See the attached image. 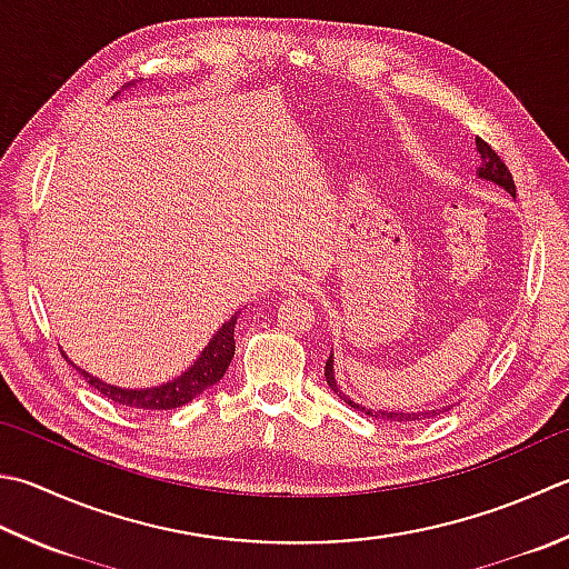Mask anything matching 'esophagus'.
Here are the masks:
<instances>
[{"label": "esophagus", "instance_id": "esophagus-1", "mask_svg": "<svg viewBox=\"0 0 569 569\" xmlns=\"http://www.w3.org/2000/svg\"><path fill=\"white\" fill-rule=\"evenodd\" d=\"M281 288L283 291H310L313 288V278L300 271H286L281 276Z\"/></svg>", "mask_w": 569, "mask_h": 569}]
</instances>
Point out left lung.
<instances>
[{
	"label": "left lung",
	"mask_w": 569,
	"mask_h": 569,
	"mask_svg": "<svg viewBox=\"0 0 569 569\" xmlns=\"http://www.w3.org/2000/svg\"><path fill=\"white\" fill-rule=\"evenodd\" d=\"M476 150H478V158H481V164L476 167V177L478 180H486V182H493L498 187H503L506 192L510 197H516V184H513V177H510L508 167L503 164V160L498 158L496 150L491 148V144L483 142L481 138H476ZM326 380H328V387L336 392L345 405H350L352 409L362 411V415L372 417L377 421H389V425H415V421H421V419H431V417H439L441 411H447L456 405H449V407H433V409H421V411H407V409H370V407H362L355 402V399L350 395L342 392V387L338 385L336 380V358H330L326 362Z\"/></svg>",
	"instance_id": "1"
}]
</instances>
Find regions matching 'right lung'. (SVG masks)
I'll return each instance as SVG.
<instances>
[{"mask_svg":"<svg viewBox=\"0 0 569 569\" xmlns=\"http://www.w3.org/2000/svg\"><path fill=\"white\" fill-rule=\"evenodd\" d=\"M237 318L239 313H233L227 322H221V328L204 345V350L199 352V358L189 365L182 375H177L170 382H162L158 387H138V389L118 387V385L103 382L100 377H93L91 372L73 365L71 360L69 362L76 367L78 375H81L88 385L98 389L103 397L113 399L116 405L136 407V409H158V411L177 409L187 402H192L197 395H202L204 389L217 385L221 377H224L227 367L233 358V348H237V342H233V326H237Z\"/></svg>","mask_w":569,"mask_h":569,"instance_id":"obj_1","label":"right lung"}]
</instances>
